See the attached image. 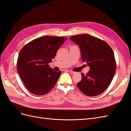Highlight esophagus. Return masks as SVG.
<instances>
[{"mask_svg":"<svg viewBox=\"0 0 131 131\" xmlns=\"http://www.w3.org/2000/svg\"><path fill=\"white\" fill-rule=\"evenodd\" d=\"M70 72L72 74H75V73H76L75 71H73L72 70H70Z\"/></svg>","mask_w":131,"mask_h":131,"instance_id":"obj_1","label":"esophagus"}]
</instances>
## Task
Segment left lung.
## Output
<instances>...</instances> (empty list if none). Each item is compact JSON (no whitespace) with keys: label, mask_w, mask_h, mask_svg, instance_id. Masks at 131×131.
<instances>
[{"label":"left lung","mask_w":131,"mask_h":131,"mask_svg":"<svg viewBox=\"0 0 131 131\" xmlns=\"http://www.w3.org/2000/svg\"><path fill=\"white\" fill-rule=\"evenodd\" d=\"M70 40L80 48L82 61L90 67V70L77 86L81 92L90 96L98 95L107 89L117 68L112 48L105 42L89 35L72 36Z\"/></svg>","instance_id":"left-lung-1"}]
</instances>
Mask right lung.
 Segmentation results:
<instances>
[{
	"mask_svg": "<svg viewBox=\"0 0 131 131\" xmlns=\"http://www.w3.org/2000/svg\"><path fill=\"white\" fill-rule=\"evenodd\" d=\"M67 38L43 36L29 42L20 51L17 63L18 72L31 93L43 95L55 85L61 71H53L48 63Z\"/></svg>",
	"mask_w": 131,
	"mask_h": 131,
	"instance_id": "add662e5",
	"label": "right lung"
}]
</instances>
